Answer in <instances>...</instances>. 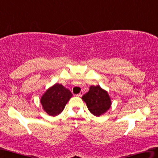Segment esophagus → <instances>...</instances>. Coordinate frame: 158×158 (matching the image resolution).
Segmentation results:
<instances>
[{
    "instance_id": "esophagus-1",
    "label": "esophagus",
    "mask_w": 158,
    "mask_h": 158,
    "mask_svg": "<svg viewBox=\"0 0 158 158\" xmlns=\"http://www.w3.org/2000/svg\"><path fill=\"white\" fill-rule=\"evenodd\" d=\"M83 94H84V92L83 91V90H82V91H81V92H80V94H77L76 95V96H78V97H81L82 96H83Z\"/></svg>"
}]
</instances>
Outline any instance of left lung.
I'll list each match as a JSON object with an SVG mask.
<instances>
[{"instance_id": "left-lung-1", "label": "left lung", "mask_w": 158, "mask_h": 158, "mask_svg": "<svg viewBox=\"0 0 158 158\" xmlns=\"http://www.w3.org/2000/svg\"><path fill=\"white\" fill-rule=\"evenodd\" d=\"M82 99L85 101L90 113L99 116L111 107V99L106 90L99 85H91L89 91L84 94Z\"/></svg>"}]
</instances>
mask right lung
Wrapping results in <instances>:
<instances>
[{
	"label": "right lung",
	"instance_id": "right-lung-1",
	"mask_svg": "<svg viewBox=\"0 0 158 158\" xmlns=\"http://www.w3.org/2000/svg\"><path fill=\"white\" fill-rule=\"evenodd\" d=\"M73 94L61 84L56 83L49 88L41 98L43 109L50 116H57L63 111Z\"/></svg>",
	"mask_w": 158,
	"mask_h": 158
}]
</instances>
